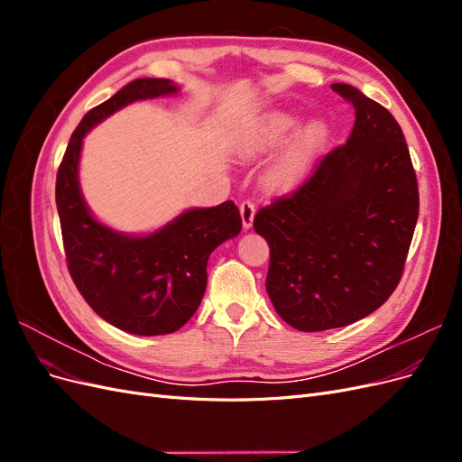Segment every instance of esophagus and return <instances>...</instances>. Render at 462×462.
<instances>
[{
	"label": "esophagus",
	"mask_w": 462,
	"mask_h": 462,
	"mask_svg": "<svg viewBox=\"0 0 462 462\" xmlns=\"http://www.w3.org/2000/svg\"><path fill=\"white\" fill-rule=\"evenodd\" d=\"M239 209H241V217H243V227H245V229H250V227H253L254 212H256L254 202H253V200H243L241 206H239Z\"/></svg>",
	"instance_id": "1"
}]
</instances>
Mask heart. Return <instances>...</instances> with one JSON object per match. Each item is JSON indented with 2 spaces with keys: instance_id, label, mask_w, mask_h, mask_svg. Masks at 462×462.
Masks as SVG:
<instances>
[{
  "instance_id": "heart-1",
  "label": "heart",
  "mask_w": 462,
  "mask_h": 462,
  "mask_svg": "<svg viewBox=\"0 0 462 462\" xmlns=\"http://www.w3.org/2000/svg\"><path fill=\"white\" fill-rule=\"evenodd\" d=\"M292 125H295V117L289 116V114H283V111L268 116L254 129L253 138H250V150H263V148L275 144L277 141H282V138L287 134V131L292 127ZM324 134H326L324 125L314 123L312 127L304 133L299 146L291 152L289 163L291 165L297 163L304 156V152L309 150L312 144H316L318 141H321Z\"/></svg>"
}]
</instances>
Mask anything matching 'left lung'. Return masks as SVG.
<instances>
[{
	"instance_id": "obj_1",
	"label": "left lung",
	"mask_w": 462,
	"mask_h": 462,
	"mask_svg": "<svg viewBox=\"0 0 462 462\" xmlns=\"http://www.w3.org/2000/svg\"><path fill=\"white\" fill-rule=\"evenodd\" d=\"M346 143L254 216L270 245V300L289 326L326 331L366 318L401 282L418 219V183L395 117L351 85Z\"/></svg>"
}]
</instances>
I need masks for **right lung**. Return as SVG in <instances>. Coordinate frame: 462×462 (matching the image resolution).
Listing matches in <instances>:
<instances>
[{"instance_id": "add662e5", "label": "right lung", "mask_w": 462, "mask_h": 462, "mask_svg": "<svg viewBox=\"0 0 462 462\" xmlns=\"http://www.w3.org/2000/svg\"><path fill=\"white\" fill-rule=\"evenodd\" d=\"M167 79H136L92 107L71 134L55 179L67 268L90 309L127 333L165 335L183 328L200 306L208 258L241 233L233 200L189 209L148 236H127L97 223L79 189V158L85 134L114 111L136 100L173 94Z\"/></svg>"}]
</instances>
